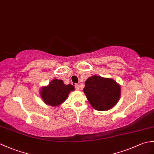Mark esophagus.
Wrapping results in <instances>:
<instances>
[{
	"label": "esophagus",
	"instance_id": "esophagus-1",
	"mask_svg": "<svg viewBox=\"0 0 154 154\" xmlns=\"http://www.w3.org/2000/svg\"><path fill=\"white\" fill-rule=\"evenodd\" d=\"M75 89H76V90H79V85H78V84H75Z\"/></svg>",
	"mask_w": 154,
	"mask_h": 154
}]
</instances>
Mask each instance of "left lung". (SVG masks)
<instances>
[{"instance_id":"8db88e82","label":"left lung","mask_w":154,"mask_h":154,"mask_svg":"<svg viewBox=\"0 0 154 154\" xmlns=\"http://www.w3.org/2000/svg\"><path fill=\"white\" fill-rule=\"evenodd\" d=\"M83 91L91 106L100 111L112 108L120 96V87L115 81L97 75L88 78Z\"/></svg>"}]
</instances>
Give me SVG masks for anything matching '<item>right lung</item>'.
Instances as JSON below:
<instances>
[{
  "label": "right lung",
  "mask_w": 154,
  "mask_h": 154,
  "mask_svg": "<svg viewBox=\"0 0 154 154\" xmlns=\"http://www.w3.org/2000/svg\"><path fill=\"white\" fill-rule=\"evenodd\" d=\"M74 89V87L71 85H66L62 80L54 79L51 81L48 86L42 88L41 97L45 104L55 106L64 102L70 91Z\"/></svg>",
  "instance_id": "obj_1"
}]
</instances>
